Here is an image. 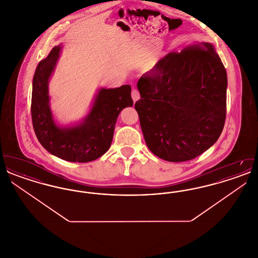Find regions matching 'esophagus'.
Returning <instances> with one entry per match:
<instances>
[{
	"mask_svg": "<svg viewBox=\"0 0 258 258\" xmlns=\"http://www.w3.org/2000/svg\"><path fill=\"white\" fill-rule=\"evenodd\" d=\"M132 98H133L135 102L136 100H138V99L140 98V94H139L138 90H137V89H135V88H134V89H133V91H132Z\"/></svg>",
	"mask_w": 258,
	"mask_h": 258,
	"instance_id": "esophagus-1",
	"label": "esophagus"
}]
</instances>
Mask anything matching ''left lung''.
Masks as SVG:
<instances>
[{"label":"left lung","mask_w":258,"mask_h":258,"mask_svg":"<svg viewBox=\"0 0 258 258\" xmlns=\"http://www.w3.org/2000/svg\"><path fill=\"white\" fill-rule=\"evenodd\" d=\"M227 75L212 44L170 52L138 80L135 107L150 151L162 160L196 159L219 139Z\"/></svg>","instance_id":"1"}]
</instances>
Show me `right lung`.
I'll list each match as a JSON object with an SVG mask.
<instances>
[{
  "instance_id": "obj_1",
  "label": "right lung",
  "mask_w": 258,
  "mask_h": 258,
  "mask_svg": "<svg viewBox=\"0 0 258 258\" xmlns=\"http://www.w3.org/2000/svg\"><path fill=\"white\" fill-rule=\"evenodd\" d=\"M61 47L55 46L46 59L39 61L33 79L31 114L39 143L50 154L72 162L97 160L110 147L115 123L124 107L134 105L132 88L101 89L84 122L74 127L61 128L52 119L48 79L59 58Z\"/></svg>"
}]
</instances>
